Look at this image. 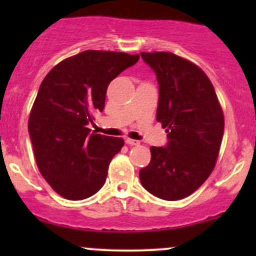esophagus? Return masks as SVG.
Instances as JSON below:
<instances>
[{
  "mask_svg": "<svg viewBox=\"0 0 256 256\" xmlns=\"http://www.w3.org/2000/svg\"><path fill=\"white\" fill-rule=\"evenodd\" d=\"M125 142L128 144V146H136V144H138L140 142H138V141H136V140H132V138H126L125 140Z\"/></svg>",
  "mask_w": 256,
  "mask_h": 256,
  "instance_id": "obj_1",
  "label": "esophagus"
}]
</instances>
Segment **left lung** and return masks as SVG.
<instances>
[{"label": "left lung", "mask_w": 256, "mask_h": 256, "mask_svg": "<svg viewBox=\"0 0 256 256\" xmlns=\"http://www.w3.org/2000/svg\"><path fill=\"white\" fill-rule=\"evenodd\" d=\"M158 82L156 120L166 128L164 147H151L140 180L151 194L178 200L197 190L216 166L224 116L213 84L192 62L168 52L141 53Z\"/></svg>", "instance_id": "1"}]
</instances>
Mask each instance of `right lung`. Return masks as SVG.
Here are the masks:
<instances>
[{"label": "right lung", "mask_w": 256, "mask_h": 256, "mask_svg": "<svg viewBox=\"0 0 256 256\" xmlns=\"http://www.w3.org/2000/svg\"><path fill=\"white\" fill-rule=\"evenodd\" d=\"M138 54L85 50L56 64L40 84L30 110L28 132L36 162L62 197L82 200L104 186L118 138L90 132L102 112L110 82L138 63Z\"/></svg>", "instance_id": "obj_1"}]
</instances>
